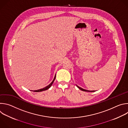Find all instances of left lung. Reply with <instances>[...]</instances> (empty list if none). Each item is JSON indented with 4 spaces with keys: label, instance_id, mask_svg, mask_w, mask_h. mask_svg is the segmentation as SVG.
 Instances as JSON below:
<instances>
[{
    "label": "left lung",
    "instance_id": "obj_1",
    "mask_svg": "<svg viewBox=\"0 0 128 128\" xmlns=\"http://www.w3.org/2000/svg\"><path fill=\"white\" fill-rule=\"evenodd\" d=\"M76 86H77V87H78V88H80V90H82V91H85V92H95V90H86L84 89V88H80V87L78 86H77V85H76Z\"/></svg>",
    "mask_w": 128,
    "mask_h": 128
}]
</instances>
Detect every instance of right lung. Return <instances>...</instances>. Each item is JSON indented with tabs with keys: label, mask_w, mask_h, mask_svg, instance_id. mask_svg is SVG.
I'll return each instance as SVG.
<instances>
[{
	"label": "right lung",
	"mask_w": 128,
	"mask_h": 128,
	"mask_svg": "<svg viewBox=\"0 0 128 128\" xmlns=\"http://www.w3.org/2000/svg\"><path fill=\"white\" fill-rule=\"evenodd\" d=\"M55 78H56V76H54V78L52 82H51L50 84H48V86H46V87H44V88H41V89H40V90H33V91H34V92H42V91H44V90H47L48 89V88L52 86V84H53V82H54V80H55Z\"/></svg>",
	"instance_id": "obj_1"
}]
</instances>
